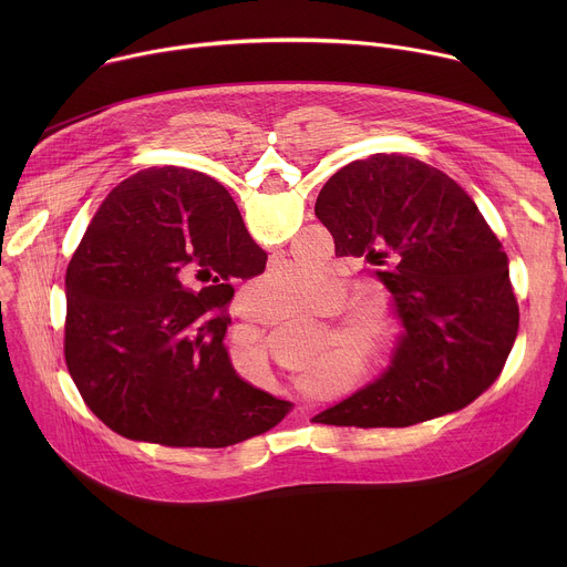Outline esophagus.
<instances>
[{
	"instance_id": "1",
	"label": "esophagus",
	"mask_w": 567,
	"mask_h": 567,
	"mask_svg": "<svg viewBox=\"0 0 567 567\" xmlns=\"http://www.w3.org/2000/svg\"><path fill=\"white\" fill-rule=\"evenodd\" d=\"M296 413L302 417V415H305V409H302V406H298V409H296Z\"/></svg>"
}]
</instances>
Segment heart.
Returning a JSON list of instances; mask_svg holds the SVG:
<instances>
[{
	"label": "heart",
	"instance_id": "obj_1",
	"mask_svg": "<svg viewBox=\"0 0 567 567\" xmlns=\"http://www.w3.org/2000/svg\"><path fill=\"white\" fill-rule=\"evenodd\" d=\"M330 288L332 278L322 269L296 262H278L251 285V302L258 311L267 316H287L293 311L316 309L330 295L326 309L332 311L341 302L346 287L337 282L332 292L329 291ZM330 332L350 354L365 363L381 361L390 352L394 341L388 307L383 298L374 293H361L350 298L332 318ZM241 348L265 357L262 339L256 332L245 337ZM343 372L346 361L332 352L302 370L300 383H305L307 388H316Z\"/></svg>",
	"mask_w": 567,
	"mask_h": 567
}]
</instances>
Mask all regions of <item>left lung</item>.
Wrapping results in <instances>:
<instances>
[{"label": "left lung", "instance_id": "8db88e82", "mask_svg": "<svg viewBox=\"0 0 567 567\" xmlns=\"http://www.w3.org/2000/svg\"><path fill=\"white\" fill-rule=\"evenodd\" d=\"M313 210L337 256L372 267L401 332L390 365L311 422L413 426L468 406L498 379L518 332L507 256L449 175L413 156L372 154L332 175Z\"/></svg>", "mask_w": 567, "mask_h": 567}]
</instances>
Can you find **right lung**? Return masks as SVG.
Instances as JSON below:
<instances>
[{
  "mask_svg": "<svg viewBox=\"0 0 567 567\" xmlns=\"http://www.w3.org/2000/svg\"><path fill=\"white\" fill-rule=\"evenodd\" d=\"M265 265L235 202L204 173L147 168L118 184L64 280V359L92 413L164 446L224 449L280 424L293 403L237 374L226 318L210 313L233 298V278Z\"/></svg>",
  "mask_w": 567,
  "mask_h": 567,
  "instance_id": "1",
  "label": "right lung"
}]
</instances>
